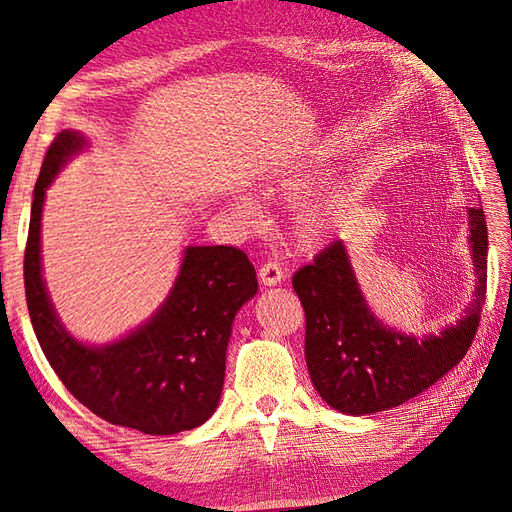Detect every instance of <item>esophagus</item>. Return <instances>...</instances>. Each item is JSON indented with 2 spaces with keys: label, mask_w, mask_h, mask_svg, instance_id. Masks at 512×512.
<instances>
[{
  "label": "esophagus",
  "mask_w": 512,
  "mask_h": 512,
  "mask_svg": "<svg viewBox=\"0 0 512 512\" xmlns=\"http://www.w3.org/2000/svg\"><path fill=\"white\" fill-rule=\"evenodd\" d=\"M259 280H262L266 286H275L284 280V271L280 262L275 259H268L262 266H259Z\"/></svg>",
  "instance_id": "esophagus-1"
}]
</instances>
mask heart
<instances>
[{
  "instance_id": "1",
  "label": "heart",
  "mask_w": 512,
  "mask_h": 512,
  "mask_svg": "<svg viewBox=\"0 0 512 512\" xmlns=\"http://www.w3.org/2000/svg\"><path fill=\"white\" fill-rule=\"evenodd\" d=\"M320 179V172L318 170H306L300 174H291L288 179H284V188L291 190V192H309L315 183ZM241 210H244V215L248 217H255L257 215V208L253 201H241ZM329 228V219L327 215L320 208H306L302 210V215L297 217V232H300V237L304 244H315V241H320L324 237V232Z\"/></svg>"
}]
</instances>
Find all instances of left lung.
Listing matches in <instances>:
<instances>
[{
	"instance_id": "left-lung-1",
	"label": "left lung",
	"mask_w": 512,
	"mask_h": 512,
	"mask_svg": "<svg viewBox=\"0 0 512 512\" xmlns=\"http://www.w3.org/2000/svg\"><path fill=\"white\" fill-rule=\"evenodd\" d=\"M470 244L479 277L475 302L441 336L383 327L367 309L349 255L336 239L293 275L304 306L306 367L318 394L342 414H374L425 392L466 356L481 320L488 277V228L483 208H470Z\"/></svg>"
}]
</instances>
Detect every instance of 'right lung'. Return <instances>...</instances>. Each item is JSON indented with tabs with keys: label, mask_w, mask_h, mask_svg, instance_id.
<instances>
[{
	"label": "right lung",
	"mask_w": 512,
	"mask_h": 512,
	"mask_svg": "<svg viewBox=\"0 0 512 512\" xmlns=\"http://www.w3.org/2000/svg\"><path fill=\"white\" fill-rule=\"evenodd\" d=\"M80 147L76 132L55 136L33 190L24 288L37 342L62 385L107 423L156 436L192 430L217 410L232 320L257 293L255 266L237 246H190L170 297L145 327L100 349L80 345L55 318L40 268L44 190Z\"/></svg>",
	"instance_id": "add662e5"
}]
</instances>
